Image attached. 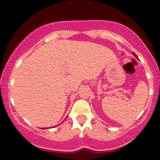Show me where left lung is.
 <instances>
[{
	"instance_id": "8db88e82",
	"label": "left lung",
	"mask_w": 160,
	"mask_h": 160,
	"mask_svg": "<svg viewBox=\"0 0 160 160\" xmlns=\"http://www.w3.org/2000/svg\"><path fill=\"white\" fill-rule=\"evenodd\" d=\"M133 54H134V55H135V57H136V58H138V57H137V55H136V54H135V53H133Z\"/></svg>"
}]
</instances>
